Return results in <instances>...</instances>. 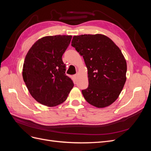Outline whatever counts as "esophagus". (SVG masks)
Wrapping results in <instances>:
<instances>
[{"instance_id": "34e87169", "label": "esophagus", "mask_w": 151, "mask_h": 151, "mask_svg": "<svg viewBox=\"0 0 151 151\" xmlns=\"http://www.w3.org/2000/svg\"><path fill=\"white\" fill-rule=\"evenodd\" d=\"M77 77H78V74H75V75L74 76V79H76L77 78Z\"/></svg>"}]
</instances>
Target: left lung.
Masks as SVG:
<instances>
[{
    "label": "left lung",
    "mask_w": 151,
    "mask_h": 151,
    "mask_svg": "<svg viewBox=\"0 0 151 151\" xmlns=\"http://www.w3.org/2000/svg\"><path fill=\"white\" fill-rule=\"evenodd\" d=\"M72 46L83 57L88 70V88L82 90L87 102L98 108L112 104L126 81L127 63L120 48L100 34L74 36Z\"/></svg>",
    "instance_id": "left-lung-1"
}]
</instances>
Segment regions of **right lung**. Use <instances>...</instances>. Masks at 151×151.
Here are the masks:
<instances>
[{
	"label": "right lung",
	"mask_w": 151,
	"mask_h": 151,
	"mask_svg": "<svg viewBox=\"0 0 151 151\" xmlns=\"http://www.w3.org/2000/svg\"><path fill=\"white\" fill-rule=\"evenodd\" d=\"M71 39L66 35L45 36L35 43L25 57L23 80L33 98L45 106L65 101L74 86L62 58Z\"/></svg>",
	"instance_id": "right-lung-1"
}]
</instances>
